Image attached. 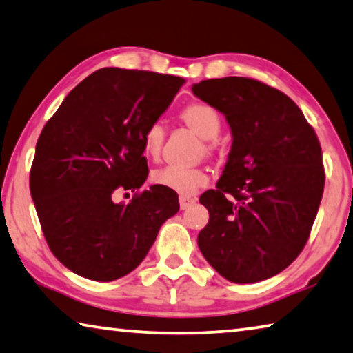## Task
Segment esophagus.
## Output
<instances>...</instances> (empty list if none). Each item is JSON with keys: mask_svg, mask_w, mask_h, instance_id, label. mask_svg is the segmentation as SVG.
Wrapping results in <instances>:
<instances>
[{"mask_svg": "<svg viewBox=\"0 0 353 353\" xmlns=\"http://www.w3.org/2000/svg\"><path fill=\"white\" fill-rule=\"evenodd\" d=\"M194 201H196V199L192 198V196H181V198H179V204H181L182 210H185V209H188L190 205L194 204Z\"/></svg>", "mask_w": 353, "mask_h": 353, "instance_id": "34e87169", "label": "esophagus"}]
</instances>
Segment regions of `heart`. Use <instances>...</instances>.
<instances>
[{
	"instance_id": "b5f03b06",
	"label": "heart",
	"mask_w": 353,
	"mask_h": 353,
	"mask_svg": "<svg viewBox=\"0 0 353 353\" xmlns=\"http://www.w3.org/2000/svg\"><path fill=\"white\" fill-rule=\"evenodd\" d=\"M179 121L193 133L203 138L201 154L215 155L218 150L216 135L221 130V116L216 108L205 102H192L183 106ZM165 141V128L159 122L150 124L143 135V154L150 160L160 157ZM152 182L172 190L182 196H190L209 182L205 171L201 168L163 166L152 172Z\"/></svg>"
}]
</instances>
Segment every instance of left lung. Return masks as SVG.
Returning a JSON list of instances; mask_svg holds the SVG:
<instances>
[{
	"label": "left lung",
	"mask_w": 353,
	"mask_h": 353,
	"mask_svg": "<svg viewBox=\"0 0 353 353\" xmlns=\"http://www.w3.org/2000/svg\"><path fill=\"white\" fill-rule=\"evenodd\" d=\"M192 91L232 132L216 190L199 198L209 210L201 253L232 283L275 276L305 248L321 205L325 170L314 128L292 99L254 78H212Z\"/></svg>",
	"instance_id": "left-lung-1"
}]
</instances>
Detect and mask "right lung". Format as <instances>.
I'll return each instance as SVG.
<instances>
[{
	"mask_svg": "<svg viewBox=\"0 0 353 353\" xmlns=\"http://www.w3.org/2000/svg\"><path fill=\"white\" fill-rule=\"evenodd\" d=\"M183 83L174 75L105 67L72 89L43 127L31 196L50 250L77 275L94 281L125 276L177 214L176 192L139 187L148 177L144 132ZM116 191L136 194L130 203H114Z\"/></svg>",
	"mask_w": 353,
	"mask_h": 353,
	"instance_id": "add662e5",
	"label": "right lung"
}]
</instances>
